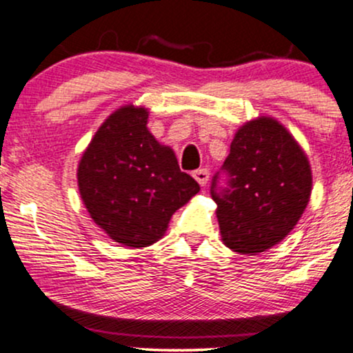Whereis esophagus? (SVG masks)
<instances>
[{"instance_id": "esophagus-1", "label": "esophagus", "mask_w": 353, "mask_h": 353, "mask_svg": "<svg viewBox=\"0 0 353 353\" xmlns=\"http://www.w3.org/2000/svg\"><path fill=\"white\" fill-rule=\"evenodd\" d=\"M192 176H194V179L197 181V184L202 185V188H204V185L209 182V171H208V169H197V171H194Z\"/></svg>"}]
</instances>
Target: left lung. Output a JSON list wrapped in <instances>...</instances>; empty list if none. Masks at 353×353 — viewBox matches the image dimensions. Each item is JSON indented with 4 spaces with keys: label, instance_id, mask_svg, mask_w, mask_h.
<instances>
[{
    "label": "left lung",
    "instance_id": "obj_1",
    "mask_svg": "<svg viewBox=\"0 0 353 353\" xmlns=\"http://www.w3.org/2000/svg\"><path fill=\"white\" fill-rule=\"evenodd\" d=\"M229 189L216 201L224 245L234 252H265L290 234L310 201L312 169L301 144L283 124L259 116L237 129L228 159Z\"/></svg>",
    "mask_w": 353,
    "mask_h": 353
}]
</instances>
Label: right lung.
<instances>
[{"instance_id": "1", "label": "right lung", "mask_w": 353, "mask_h": 353, "mask_svg": "<svg viewBox=\"0 0 353 353\" xmlns=\"http://www.w3.org/2000/svg\"><path fill=\"white\" fill-rule=\"evenodd\" d=\"M149 111L125 104L106 117L78 164L89 216L109 239L148 247L164 237L172 214L199 192L176 154L148 129Z\"/></svg>"}]
</instances>
